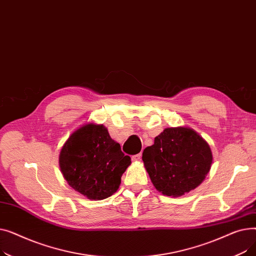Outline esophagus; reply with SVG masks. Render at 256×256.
Wrapping results in <instances>:
<instances>
[{"label":"esophagus","instance_id":"34e87169","mask_svg":"<svg viewBox=\"0 0 256 256\" xmlns=\"http://www.w3.org/2000/svg\"><path fill=\"white\" fill-rule=\"evenodd\" d=\"M141 158H142V154H138L132 156V160H134V162H139V160H141Z\"/></svg>","mask_w":256,"mask_h":256}]
</instances>
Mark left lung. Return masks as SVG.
Returning <instances> with one entry per match:
<instances>
[{
	"label": "left lung",
	"instance_id": "1",
	"mask_svg": "<svg viewBox=\"0 0 256 256\" xmlns=\"http://www.w3.org/2000/svg\"><path fill=\"white\" fill-rule=\"evenodd\" d=\"M144 166L156 189L178 197L194 190L210 169V145L189 128H168L154 138L142 154Z\"/></svg>",
	"mask_w": 256,
	"mask_h": 256
}]
</instances>
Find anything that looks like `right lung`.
Here are the masks:
<instances>
[{"label":"right lung","mask_w":256,"mask_h":256,"mask_svg":"<svg viewBox=\"0 0 256 256\" xmlns=\"http://www.w3.org/2000/svg\"><path fill=\"white\" fill-rule=\"evenodd\" d=\"M130 163V158L121 152L108 130L96 124L74 130L59 156L64 178L72 189L92 200L113 195Z\"/></svg>","instance_id":"right-lung-1"}]
</instances>
